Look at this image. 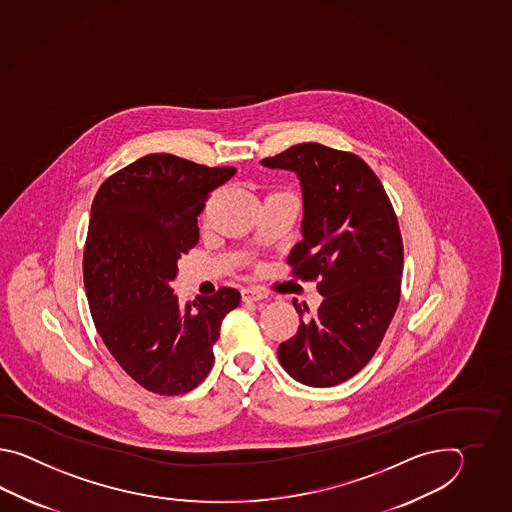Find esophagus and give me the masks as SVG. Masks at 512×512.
Instances as JSON below:
<instances>
[{"instance_id": "obj_1", "label": "esophagus", "mask_w": 512, "mask_h": 512, "mask_svg": "<svg viewBox=\"0 0 512 512\" xmlns=\"http://www.w3.org/2000/svg\"><path fill=\"white\" fill-rule=\"evenodd\" d=\"M241 298H243V302H258V300L267 298V294L256 287H245V289H241Z\"/></svg>"}]
</instances>
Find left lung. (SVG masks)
Returning <instances> with one entry per match:
<instances>
[{"mask_svg": "<svg viewBox=\"0 0 512 512\" xmlns=\"http://www.w3.org/2000/svg\"><path fill=\"white\" fill-rule=\"evenodd\" d=\"M298 175L302 241L287 258L293 276L315 280L324 296L300 316L278 359L293 379L329 388L357 375L381 346L401 298L403 238L390 197L359 155L302 142L261 161Z\"/></svg>", "mask_w": 512, "mask_h": 512, "instance_id": "8db88e82", "label": "left lung"}]
</instances>
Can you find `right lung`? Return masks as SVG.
<instances>
[{"label":"right lung","mask_w":512,"mask_h":512,"mask_svg":"<svg viewBox=\"0 0 512 512\" xmlns=\"http://www.w3.org/2000/svg\"><path fill=\"white\" fill-rule=\"evenodd\" d=\"M236 168L150 153L98 188L84 251V285L98 335L148 392L181 395L207 377L223 318L241 294L221 287L179 305L177 260L199 241L197 216Z\"/></svg>","instance_id":"right-lung-1"}]
</instances>
